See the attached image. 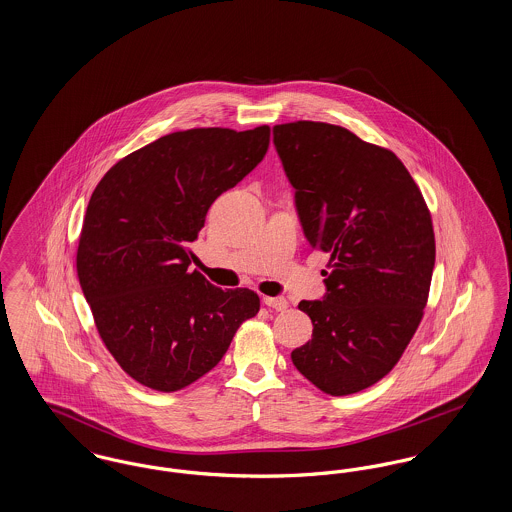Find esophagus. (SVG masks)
I'll return each mask as SVG.
<instances>
[{"label":"esophagus","instance_id":"1","mask_svg":"<svg viewBox=\"0 0 512 512\" xmlns=\"http://www.w3.org/2000/svg\"><path fill=\"white\" fill-rule=\"evenodd\" d=\"M263 301H265L268 309H272V311H286L288 309V301L284 297H265Z\"/></svg>","mask_w":512,"mask_h":512}]
</instances>
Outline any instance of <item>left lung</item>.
<instances>
[{
  "instance_id": "1",
  "label": "left lung",
  "mask_w": 512,
  "mask_h": 512,
  "mask_svg": "<svg viewBox=\"0 0 512 512\" xmlns=\"http://www.w3.org/2000/svg\"><path fill=\"white\" fill-rule=\"evenodd\" d=\"M272 134L305 238L330 253L324 297L299 303L313 338L293 349V365L324 393L366 390L397 365L424 315L430 211L393 151L343 126L288 122Z\"/></svg>"
}]
</instances>
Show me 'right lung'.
I'll return each mask as SVG.
<instances>
[{
    "instance_id": "1",
    "label": "right lung",
    "mask_w": 512,
    "mask_h": 512,
    "mask_svg": "<svg viewBox=\"0 0 512 512\" xmlns=\"http://www.w3.org/2000/svg\"><path fill=\"white\" fill-rule=\"evenodd\" d=\"M270 128H192L126 155L99 180L76 272L99 336L142 386L176 391L219 365L259 295L190 272V249L222 192L265 157Z\"/></svg>"
}]
</instances>
